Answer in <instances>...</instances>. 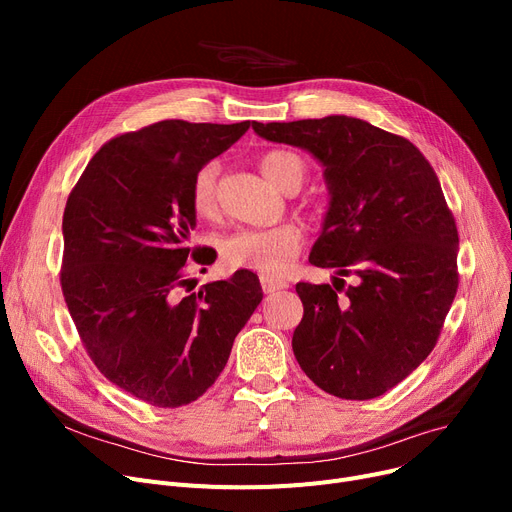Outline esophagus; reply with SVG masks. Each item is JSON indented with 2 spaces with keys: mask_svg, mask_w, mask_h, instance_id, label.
I'll use <instances>...</instances> for the list:
<instances>
[{
  "mask_svg": "<svg viewBox=\"0 0 512 512\" xmlns=\"http://www.w3.org/2000/svg\"><path fill=\"white\" fill-rule=\"evenodd\" d=\"M288 284L282 282V280H274L270 276H261V288L265 294H272V292H278V290H284Z\"/></svg>",
  "mask_w": 512,
  "mask_h": 512,
  "instance_id": "obj_1",
  "label": "esophagus"
}]
</instances>
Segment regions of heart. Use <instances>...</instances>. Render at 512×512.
Returning a JSON list of instances; mask_svg holds the SVG:
<instances>
[{"instance_id": "obj_1", "label": "heart", "mask_w": 512, "mask_h": 512, "mask_svg": "<svg viewBox=\"0 0 512 512\" xmlns=\"http://www.w3.org/2000/svg\"><path fill=\"white\" fill-rule=\"evenodd\" d=\"M263 176L280 191L301 188L307 176L305 161L290 151H270L259 164ZM218 164H205L193 178L191 203L199 215H211L218 203ZM303 245L297 226H276L263 230H236L222 240V259L230 267L261 272L267 276L284 274Z\"/></svg>"}]
</instances>
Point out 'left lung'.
Masks as SVG:
<instances>
[{"label": "left lung", "mask_w": 512, "mask_h": 512, "mask_svg": "<svg viewBox=\"0 0 512 512\" xmlns=\"http://www.w3.org/2000/svg\"><path fill=\"white\" fill-rule=\"evenodd\" d=\"M253 130L311 153L328 188L309 261L336 276L297 284L305 315L294 357L328 394L382 396L432 353L459 286V234L438 176L413 143L351 116ZM342 275L356 284L344 287Z\"/></svg>", "instance_id": "8db88e82"}]
</instances>
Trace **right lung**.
Returning <instances> with one entry per match:
<instances>
[{"mask_svg": "<svg viewBox=\"0 0 512 512\" xmlns=\"http://www.w3.org/2000/svg\"><path fill=\"white\" fill-rule=\"evenodd\" d=\"M251 122L164 120L105 143L68 197L62 292L89 357L107 380L153 407L197 400L228 363L263 299L238 270L178 297L197 211L195 174Z\"/></svg>", "mask_w": 512, "mask_h": 512, "instance_id": "obj_1", "label": "right lung"}]
</instances>
